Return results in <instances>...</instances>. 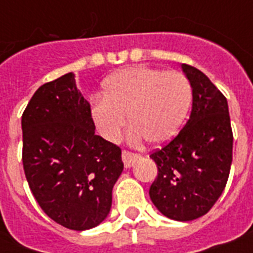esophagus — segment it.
Wrapping results in <instances>:
<instances>
[{"mask_svg":"<svg viewBox=\"0 0 253 253\" xmlns=\"http://www.w3.org/2000/svg\"><path fill=\"white\" fill-rule=\"evenodd\" d=\"M139 158H140V156H139L138 154H132L130 151L125 150L122 152V160L123 163H125V167H126V168H130Z\"/></svg>","mask_w":253,"mask_h":253,"instance_id":"34e87169","label":"esophagus"}]
</instances>
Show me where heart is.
I'll return each mask as SVG.
<instances>
[{
    "label": "heart",
    "instance_id": "1",
    "mask_svg": "<svg viewBox=\"0 0 253 253\" xmlns=\"http://www.w3.org/2000/svg\"><path fill=\"white\" fill-rule=\"evenodd\" d=\"M192 102V86L184 73L150 67H128L111 75L103 95L91 99V121L103 138L114 142L127 123L128 139L160 144L180 130Z\"/></svg>",
    "mask_w": 253,
    "mask_h": 253
}]
</instances>
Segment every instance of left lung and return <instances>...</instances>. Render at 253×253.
<instances>
[{
  "label": "left lung",
  "mask_w": 253,
  "mask_h": 253,
  "mask_svg": "<svg viewBox=\"0 0 253 253\" xmlns=\"http://www.w3.org/2000/svg\"><path fill=\"white\" fill-rule=\"evenodd\" d=\"M181 67L193 89L192 113L180 132L150 155L158 167L150 197L163 215L188 222L205 215L226 188L234 136L226 97L200 69Z\"/></svg>",
  "instance_id": "8db88e82"
}]
</instances>
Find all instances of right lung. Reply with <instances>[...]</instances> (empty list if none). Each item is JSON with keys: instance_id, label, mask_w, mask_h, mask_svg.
<instances>
[{"instance_id": "1", "label": "right lung", "mask_w": 253, "mask_h": 253, "mask_svg": "<svg viewBox=\"0 0 253 253\" xmlns=\"http://www.w3.org/2000/svg\"><path fill=\"white\" fill-rule=\"evenodd\" d=\"M90 103L67 73L42 85L22 114V162L42 210L63 227L98 226L123 170L122 151L94 134Z\"/></svg>"}]
</instances>
